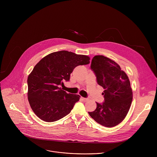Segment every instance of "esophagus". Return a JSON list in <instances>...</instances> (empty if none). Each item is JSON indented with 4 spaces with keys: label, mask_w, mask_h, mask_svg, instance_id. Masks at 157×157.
I'll return each instance as SVG.
<instances>
[{
    "label": "esophagus",
    "mask_w": 157,
    "mask_h": 157,
    "mask_svg": "<svg viewBox=\"0 0 157 157\" xmlns=\"http://www.w3.org/2000/svg\"><path fill=\"white\" fill-rule=\"evenodd\" d=\"M81 100L82 101H83V102H86L87 100V98H82V97H81Z\"/></svg>",
    "instance_id": "obj_1"
}]
</instances>
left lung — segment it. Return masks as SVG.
Here are the masks:
<instances>
[{"instance_id": "left-lung-1", "label": "left lung", "mask_w": 157, "mask_h": 157, "mask_svg": "<svg viewBox=\"0 0 157 157\" xmlns=\"http://www.w3.org/2000/svg\"><path fill=\"white\" fill-rule=\"evenodd\" d=\"M91 69L97 82L104 91V101L97 104V107L88 113L96 122L113 127L120 124L127 116L132 101L130 81L120 66L102 55L93 57Z\"/></svg>"}]
</instances>
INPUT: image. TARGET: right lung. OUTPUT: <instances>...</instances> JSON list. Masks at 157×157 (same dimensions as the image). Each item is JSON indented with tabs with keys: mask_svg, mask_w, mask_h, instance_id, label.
Returning a JSON list of instances; mask_svg holds the SVG:
<instances>
[{
	"mask_svg": "<svg viewBox=\"0 0 157 157\" xmlns=\"http://www.w3.org/2000/svg\"><path fill=\"white\" fill-rule=\"evenodd\" d=\"M89 56L62 50L42 58L27 79L28 99L34 113L41 120L51 122L70 113L80 96L67 93L60 87L69 81L76 66L88 64Z\"/></svg>",
	"mask_w": 157,
	"mask_h": 157,
	"instance_id": "right-lung-1",
	"label": "right lung"
}]
</instances>
